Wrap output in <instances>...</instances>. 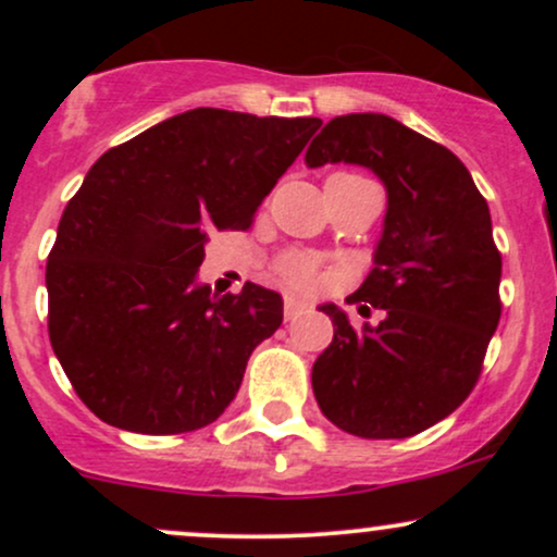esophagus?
<instances>
[{
	"label": "esophagus",
	"instance_id": "1",
	"mask_svg": "<svg viewBox=\"0 0 557 557\" xmlns=\"http://www.w3.org/2000/svg\"><path fill=\"white\" fill-rule=\"evenodd\" d=\"M304 309H306V300H300L296 296H285V319H296Z\"/></svg>",
	"mask_w": 557,
	"mask_h": 557
}]
</instances>
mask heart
I'll return each instance as SVG.
<instances>
[{
	"label": "heart",
	"instance_id": "heart-1",
	"mask_svg": "<svg viewBox=\"0 0 557 557\" xmlns=\"http://www.w3.org/2000/svg\"><path fill=\"white\" fill-rule=\"evenodd\" d=\"M345 177H359V175H345ZM280 274H283L287 283L293 285H311L314 283V264L304 257H290L280 264Z\"/></svg>",
	"mask_w": 557,
	"mask_h": 557
}]
</instances>
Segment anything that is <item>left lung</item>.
I'll use <instances>...</instances> for the list:
<instances>
[{"label":"left lung","instance_id":"8db88e82","mask_svg":"<svg viewBox=\"0 0 557 557\" xmlns=\"http://www.w3.org/2000/svg\"><path fill=\"white\" fill-rule=\"evenodd\" d=\"M337 162L372 170L387 190L374 270L356 290L382 319L354 330L335 304L319 306L335 335L311 387L343 432L413 437L469 398L500 322L490 207L461 159L387 114L330 120L306 149V168Z\"/></svg>","mask_w":557,"mask_h":557}]
</instances>
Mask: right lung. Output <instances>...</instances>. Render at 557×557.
Instances as JSON below:
<instances>
[{"mask_svg":"<svg viewBox=\"0 0 557 557\" xmlns=\"http://www.w3.org/2000/svg\"><path fill=\"white\" fill-rule=\"evenodd\" d=\"M319 117L198 107L96 159L47 261L49 341L107 424L181 434L212 424L283 324V298L198 283L209 230H248Z\"/></svg>","mask_w":557,"mask_h":557,"instance_id":"right-lung-1","label":"right lung"}]
</instances>
